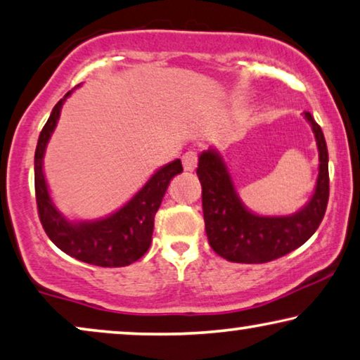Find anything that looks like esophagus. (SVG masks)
Wrapping results in <instances>:
<instances>
[{
    "label": "esophagus",
    "mask_w": 360,
    "mask_h": 360,
    "mask_svg": "<svg viewBox=\"0 0 360 360\" xmlns=\"http://www.w3.org/2000/svg\"><path fill=\"white\" fill-rule=\"evenodd\" d=\"M197 161H199V156H197L195 151H186L182 155V166H184L186 171H194Z\"/></svg>",
    "instance_id": "esophagus-1"
}]
</instances>
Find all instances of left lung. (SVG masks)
<instances>
[{"mask_svg":"<svg viewBox=\"0 0 360 360\" xmlns=\"http://www.w3.org/2000/svg\"><path fill=\"white\" fill-rule=\"evenodd\" d=\"M318 151L320 173L311 200L300 212L287 217H261L241 204L224 160L214 150L199 156L197 176L202 186V210L209 243L217 255L231 262L262 264L302 246L320 226L330 199L328 148L320 125L310 112Z\"/></svg>","mask_w":360,"mask_h":360,"instance_id":"8db88e82","label":"left lung"}]
</instances>
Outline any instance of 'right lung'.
Listing matches in <instances>:
<instances>
[{"instance_id": "1", "label": "right lung", "mask_w": 360, "mask_h": 360, "mask_svg": "<svg viewBox=\"0 0 360 360\" xmlns=\"http://www.w3.org/2000/svg\"><path fill=\"white\" fill-rule=\"evenodd\" d=\"M70 94L72 91H68L65 98L55 104L47 124L40 131L35 148L34 181L40 224L50 240L75 259L101 267L129 266L148 251L153 235L155 214L160 209L169 181L182 173L181 160H174L173 163L156 171L122 209L109 215L108 219L72 224L55 209L42 171L45 146L57 125L65 99Z\"/></svg>"}]
</instances>
